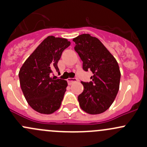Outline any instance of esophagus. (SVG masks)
<instances>
[{"label": "esophagus", "instance_id": "esophagus-1", "mask_svg": "<svg viewBox=\"0 0 147 147\" xmlns=\"http://www.w3.org/2000/svg\"><path fill=\"white\" fill-rule=\"evenodd\" d=\"M77 81L76 78H69L67 79V82H68V84L69 85H71L73 83H75V82Z\"/></svg>", "mask_w": 147, "mask_h": 147}]
</instances>
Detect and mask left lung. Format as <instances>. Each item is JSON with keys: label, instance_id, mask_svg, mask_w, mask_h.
<instances>
[{"label": "left lung", "instance_id": "left-lung-1", "mask_svg": "<svg viewBox=\"0 0 147 147\" xmlns=\"http://www.w3.org/2000/svg\"><path fill=\"white\" fill-rule=\"evenodd\" d=\"M73 41L83 69L93 74L92 81L81 82L84 90L78 97L80 108L89 114L103 113L113 104L119 90L121 71L117 61L97 38L90 34H81Z\"/></svg>", "mask_w": 147, "mask_h": 147}]
</instances>
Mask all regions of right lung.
Masks as SVG:
<instances>
[{"mask_svg": "<svg viewBox=\"0 0 147 147\" xmlns=\"http://www.w3.org/2000/svg\"><path fill=\"white\" fill-rule=\"evenodd\" d=\"M71 45L67 39L48 36L24 61L19 72L20 86L30 107L38 113L51 114L60 107L67 80L50 77L59 72L58 61Z\"/></svg>", "mask_w": 147, "mask_h": 147, "instance_id": "right-lung-1", "label": "right lung"}]
</instances>
